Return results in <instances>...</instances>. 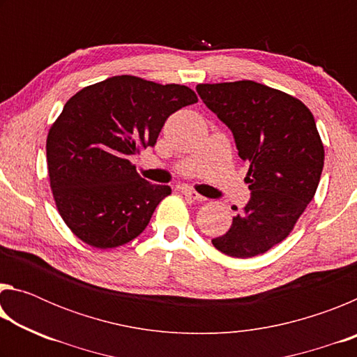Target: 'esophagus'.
<instances>
[{"label": "esophagus", "mask_w": 357, "mask_h": 357, "mask_svg": "<svg viewBox=\"0 0 357 357\" xmlns=\"http://www.w3.org/2000/svg\"><path fill=\"white\" fill-rule=\"evenodd\" d=\"M181 193L183 195H185L187 198H192V200H197V202H204L206 198H204L203 195H200V193L195 192L193 189H190V187H181Z\"/></svg>", "instance_id": "34e87169"}]
</instances>
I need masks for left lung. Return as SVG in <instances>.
Here are the masks:
<instances>
[{
	"label": "left lung",
	"mask_w": 357,
	"mask_h": 357,
	"mask_svg": "<svg viewBox=\"0 0 357 357\" xmlns=\"http://www.w3.org/2000/svg\"><path fill=\"white\" fill-rule=\"evenodd\" d=\"M197 93L250 165V200L213 245L234 258L261 255L291 233L317 192L324 148L315 119L299 99L252 80L197 84Z\"/></svg>",
	"instance_id": "8db88e82"
}]
</instances>
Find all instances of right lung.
Returning a JSON list of instances; mask_svg holds the SVG:
<instances>
[{"label":"right lung","instance_id":"obj_1","mask_svg":"<svg viewBox=\"0 0 357 357\" xmlns=\"http://www.w3.org/2000/svg\"><path fill=\"white\" fill-rule=\"evenodd\" d=\"M198 102L184 84L110 77L66 102L47 137L56 208L72 233L96 249L135 239L170 185L151 184L132 155L154 146L167 118Z\"/></svg>","mask_w":357,"mask_h":357}]
</instances>
